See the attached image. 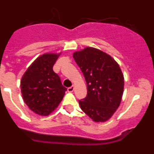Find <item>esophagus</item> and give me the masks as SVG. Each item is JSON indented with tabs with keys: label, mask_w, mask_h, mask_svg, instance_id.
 I'll use <instances>...</instances> for the list:
<instances>
[{
	"label": "esophagus",
	"mask_w": 154,
	"mask_h": 154,
	"mask_svg": "<svg viewBox=\"0 0 154 154\" xmlns=\"http://www.w3.org/2000/svg\"><path fill=\"white\" fill-rule=\"evenodd\" d=\"M74 89H75L74 86H71L69 87V88H68V91H69V92H72L73 91H74Z\"/></svg>",
	"instance_id": "1"
}]
</instances>
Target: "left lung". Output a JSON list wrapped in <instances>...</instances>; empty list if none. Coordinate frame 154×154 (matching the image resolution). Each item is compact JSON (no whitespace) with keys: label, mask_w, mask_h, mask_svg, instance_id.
<instances>
[{"label":"left lung","mask_w":154,"mask_h":154,"mask_svg":"<svg viewBox=\"0 0 154 154\" xmlns=\"http://www.w3.org/2000/svg\"><path fill=\"white\" fill-rule=\"evenodd\" d=\"M73 58L87 83V96L79 101L82 110L94 122H106L119 108L123 97L124 76L119 64L93 47L75 51Z\"/></svg>","instance_id":"1"}]
</instances>
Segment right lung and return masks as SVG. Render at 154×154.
Returning a JSON list of instances; mask_svg holds the SVG:
<instances>
[{
  "mask_svg": "<svg viewBox=\"0 0 154 154\" xmlns=\"http://www.w3.org/2000/svg\"><path fill=\"white\" fill-rule=\"evenodd\" d=\"M61 53H45L38 56L21 77L23 99L38 116H48L55 111L67 90L53 71V65Z\"/></svg>",
  "mask_w": 154,
  "mask_h": 154,
  "instance_id": "obj_1",
  "label": "right lung"
}]
</instances>
